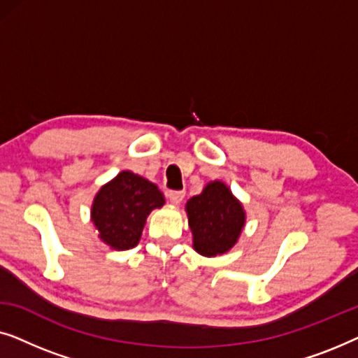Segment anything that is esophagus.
Masks as SVG:
<instances>
[{
	"label": "esophagus",
	"mask_w": 358,
	"mask_h": 358,
	"mask_svg": "<svg viewBox=\"0 0 358 358\" xmlns=\"http://www.w3.org/2000/svg\"><path fill=\"white\" fill-rule=\"evenodd\" d=\"M184 195L185 192H182V190H171V192H168V199L171 203L179 205L184 200Z\"/></svg>",
	"instance_id": "34e87169"
}]
</instances>
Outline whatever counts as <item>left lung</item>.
I'll use <instances>...</instances> for the list:
<instances>
[{
	"label": "left lung",
	"instance_id": "left-lung-1",
	"mask_svg": "<svg viewBox=\"0 0 358 358\" xmlns=\"http://www.w3.org/2000/svg\"><path fill=\"white\" fill-rule=\"evenodd\" d=\"M192 246L203 257L227 254L246 224L243 203L222 180H212L185 203Z\"/></svg>",
	"mask_w": 358,
	"mask_h": 358
}]
</instances>
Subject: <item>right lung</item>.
I'll use <instances>...</instances> for the list:
<instances>
[{
	"mask_svg": "<svg viewBox=\"0 0 358 358\" xmlns=\"http://www.w3.org/2000/svg\"><path fill=\"white\" fill-rule=\"evenodd\" d=\"M164 203L158 185L131 171H120L97 190L91 222L102 243L114 251H127L140 243L148 215Z\"/></svg>",
	"mask_w": 358,
	"mask_h": 358,
	"instance_id": "obj_1",
	"label": "right lung"
}]
</instances>
